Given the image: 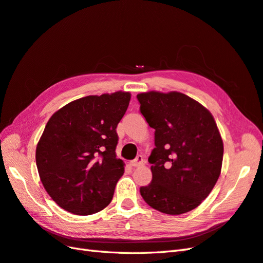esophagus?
I'll list each match as a JSON object with an SVG mask.
<instances>
[{
  "mask_svg": "<svg viewBox=\"0 0 263 263\" xmlns=\"http://www.w3.org/2000/svg\"><path fill=\"white\" fill-rule=\"evenodd\" d=\"M144 163V160H143V156L142 155H138L136 159H134L133 161L130 162V166L132 167H138V166H141V165H143Z\"/></svg>",
  "mask_w": 263,
  "mask_h": 263,
  "instance_id": "34e87169",
  "label": "esophagus"
}]
</instances>
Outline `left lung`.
<instances>
[{"mask_svg":"<svg viewBox=\"0 0 263 263\" xmlns=\"http://www.w3.org/2000/svg\"><path fill=\"white\" fill-rule=\"evenodd\" d=\"M141 114L155 130L148 157L152 182L140 189L148 206L181 215L201 204L218 181L223 143L213 115L177 91L137 96Z\"/></svg>","mask_w":263,"mask_h":263,"instance_id":"8db88e82","label":"left lung"}]
</instances>
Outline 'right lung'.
<instances>
[{"label": "right lung", "instance_id": "right-lung-1", "mask_svg": "<svg viewBox=\"0 0 263 263\" xmlns=\"http://www.w3.org/2000/svg\"><path fill=\"white\" fill-rule=\"evenodd\" d=\"M131 93L87 96L56 111L36 146L41 181L65 211L86 216L112 200L124 173L117 159V125L129 107Z\"/></svg>", "mask_w": 263, "mask_h": 263}]
</instances>
